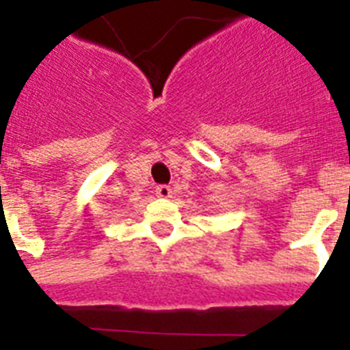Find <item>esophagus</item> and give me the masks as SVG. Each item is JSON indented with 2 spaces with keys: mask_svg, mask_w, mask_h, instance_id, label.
Listing matches in <instances>:
<instances>
[{
  "mask_svg": "<svg viewBox=\"0 0 350 350\" xmlns=\"http://www.w3.org/2000/svg\"><path fill=\"white\" fill-rule=\"evenodd\" d=\"M156 194H158V198H163V200H167V198L172 196V189H170L169 185H159V187H156Z\"/></svg>",
  "mask_w": 350,
  "mask_h": 350,
  "instance_id": "esophagus-1",
  "label": "esophagus"
}]
</instances>
